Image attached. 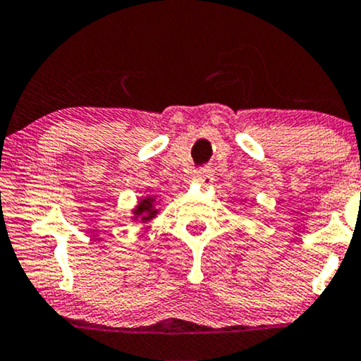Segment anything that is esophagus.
I'll list each match as a JSON object with an SVG mask.
<instances>
[{"label": "esophagus", "mask_w": 361, "mask_h": 361, "mask_svg": "<svg viewBox=\"0 0 361 361\" xmlns=\"http://www.w3.org/2000/svg\"><path fill=\"white\" fill-rule=\"evenodd\" d=\"M193 181H197V183L202 186H210L214 183V173H212V169L203 168L202 171H198L197 175L193 176Z\"/></svg>", "instance_id": "1"}]
</instances>
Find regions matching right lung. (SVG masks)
Here are the masks:
<instances>
[{
  "label": "right lung",
  "mask_w": 361,
  "mask_h": 361,
  "mask_svg": "<svg viewBox=\"0 0 361 361\" xmlns=\"http://www.w3.org/2000/svg\"><path fill=\"white\" fill-rule=\"evenodd\" d=\"M159 214L158 208V200L156 197H146L141 198L137 202V205L133 208V216L131 220L137 224H147Z\"/></svg>",
  "instance_id": "right-lung-1"
}]
</instances>
